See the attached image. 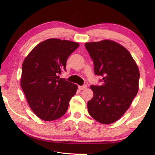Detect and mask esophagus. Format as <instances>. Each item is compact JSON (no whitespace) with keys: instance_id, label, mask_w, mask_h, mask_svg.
I'll list each match as a JSON object with an SVG mask.
<instances>
[{"instance_id":"esophagus-1","label":"esophagus","mask_w":155,"mask_h":155,"mask_svg":"<svg viewBox=\"0 0 155 155\" xmlns=\"http://www.w3.org/2000/svg\"><path fill=\"white\" fill-rule=\"evenodd\" d=\"M87 84H83V85H82V86L78 87V88H79L80 90H84L87 88Z\"/></svg>"}]
</instances>
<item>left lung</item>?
<instances>
[{
  "label": "left lung",
  "instance_id": "obj_1",
  "mask_svg": "<svg viewBox=\"0 0 155 155\" xmlns=\"http://www.w3.org/2000/svg\"><path fill=\"white\" fill-rule=\"evenodd\" d=\"M94 74L103 77L101 86L91 85L93 97L87 103L94 119L110 124L123 116L139 91V70L130 52L116 42H87Z\"/></svg>",
  "mask_w": 155,
  "mask_h": 155
}]
</instances>
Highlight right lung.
Instances as JSON below:
<instances>
[{
	"instance_id": "obj_1",
	"label": "right lung",
	"mask_w": 155,
	"mask_h": 155,
	"mask_svg": "<svg viewBox=\"0 0 155 155\" xmlns=\"http://www.w3.org/2000/svg\"><path fill=\"white\" fill-rule=\"evenodd\" d=\"M79 44L49 38L39 43L22 63L21 85L28 105L41 119L54 120L67 112L77 85L60 78L69 56Z\"/></svg>"
}]
</instances>
